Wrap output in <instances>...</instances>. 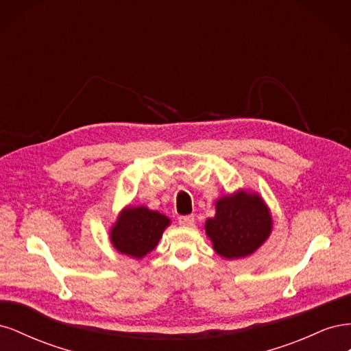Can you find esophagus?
Wrapping results in <instances>:
<instances>
[{
	"mask_svg": "<svg viewBox=\"0 0 351 351\" xmlns=\"http://www.w3.org/2000/svg\"><path fill=\"white\" fill-rule=\"evenodd\" d=\"M178 222L180 226H193L195 224V217L193 215H183V217H178Z\"/></svg>",
	"mask_w": 351,
	"mask_h": 351,
	"instance_id": "1",
	"label": "esophagus"
}]
</instances>
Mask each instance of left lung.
<instances>
[{"label": "left lung", "mask_w": 351, "mask_h": 351, "mask_svg": "<svg viewBox=\"0 0 351 351\" xmlns=\"http://www.w3.org/2000/svg\"><path fill=\"white\" fill-rule=\"evenodd\" d=\"M215 209V217L206 219L205 231L222 258H246L271 234V212L258 193L239 190L218 199Z\"/></svg>", "instance_id": "left-lung-1"}]
</instances>
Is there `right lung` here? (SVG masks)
Instances as JSON below:
<instances>
[{
	"label": "right lung",
	"mask_w": 351,
	"mask_h": 351,
	"mask_svg": "<svg viewBox=\"0 0 351 351\" xmlns=\"http://www.w3.org/2000/svg\"><path fill=\"white\" fill-rule=\"evenodd\" d=\"M169 219L146 206H129L120 212L110 231L112 246L120 253L142 259L151 253L162 237Z\"/></svg>",
	"instance_id": "1"
}]
</instances>
